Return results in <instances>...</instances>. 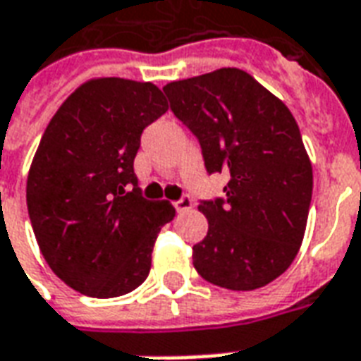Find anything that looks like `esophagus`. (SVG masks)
<instances>
[{
    "label": "esophagus",
    "mask_w": 361,
    "mask_h": 361,
    "mask_svg": "<svg viewBox=\"0 0 361 361\" xmlns=\"http://www.w3.org/2000/svg\"><path fill=\"white\" fill-rule=\"evenodd\" d=\"M173 208H176L178 212H188V210L193 208V201H191L189 197H181L180 201L173 202Z\"/></svg>",
    "instance_id": "esophagus-1"
}]
</instances>
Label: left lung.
I'll list each match as a JSON object with an SVG mask.
<instances>
[{"label": "left lung", "instance_id": "left-lung-1", "mask_svg": "<svg viewBox=\"0 0 361 361\" xmlns=\"http://www.w3.org/2000/svg\"><path fill=\"white\" fill-rule=\"evenodd\" d=\"M162 90L201 143L207 172L229 173L226 197L199 204L208 233L193 247L195 269L224 289H260L293 264L308 221L314 176L295 116L239 68Z\"/></svg>", "mask_w": 361, "mask_h": 361}]
</instances>
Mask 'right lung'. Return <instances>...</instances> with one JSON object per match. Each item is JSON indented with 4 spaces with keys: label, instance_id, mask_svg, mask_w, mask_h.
Here are the masks:
<instances>
[{
    "label": "right lung",
    "instance_id": "right-lung-1",
    "mask_svg": "<svg viewBox=\"0 0 361 361\" xmlns=\"http://www.w3.org/2000/svg\"><path fill=\"white\" fill-rule=\"evenodd\" d=\"M168 111L151 82L87 80L45 128L26 181V204L53 274L93 298L137 289L151 269L168 201L141 197L133 159L141 133Z\"/></svg>",
    "mask_w": 361,
    "mask_h": 361
}]
</instances>
